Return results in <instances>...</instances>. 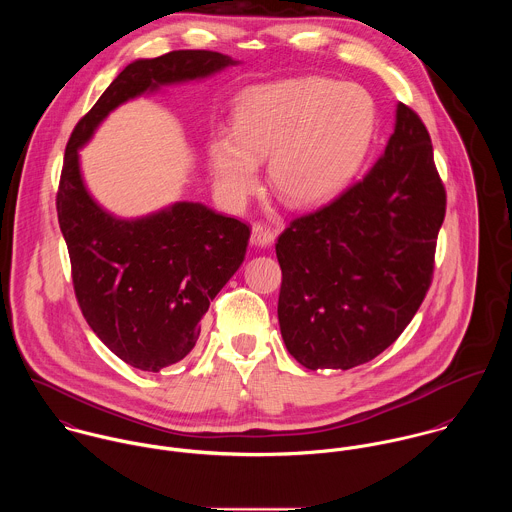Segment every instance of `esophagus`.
<instances>
[{"mask_svg": "<svg viewBox=\"0 0 512 512\" xmlns=\"http://www.w3.org/2000/svg\"><path fill=\"white\" fill-rule=\"evenodd\" d=\"M276 238V230L266 222H254L252 226V244L270 246Z\"/></svg>", "mask_w": 512, "mask_h": 512, "instance_id": "34e87169", "label": "esophagus"}]
</instances>
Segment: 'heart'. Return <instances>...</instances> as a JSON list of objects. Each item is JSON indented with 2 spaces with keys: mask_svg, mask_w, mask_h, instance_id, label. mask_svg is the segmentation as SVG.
I'll use <instances>...</instances> for the list:
<instances>
[{
  "mask_svg": "<svg viewBox=\"0 0 512 512\" xmlns=\"http://www.w3.org/2000/svg\"><path fill=\"white\" fill-rule=\"evenodd\" d=\"M376 126L365 88L303 76L246 88L232 112V138L209 144L220 193L240 203L258 183L256 163L270 159L272 189L293 207L333 199L359 171Z\"/></svg>",
  "mask_w": 512,
  "mask_h": 512,
  "instance_id": "1",
  "label": "heart"
}]
</instances>
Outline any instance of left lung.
<instances>
[{"mask_svg": "<svg viewBox=\"0 0 512 512\" xmlns=\"http://www.w3.org/2000/svg\"><path fill=\"white\" fill-rule=\"evenodd\" d=\"M445 187L430 134L406 104L361 181L280 234L278 319L299 365L353 368L388 349L432 286Z\"/></svg>", "mask_w": 512, "mask_h": 512, "instance_id": "1", "label": "left lung"}]
</instances>
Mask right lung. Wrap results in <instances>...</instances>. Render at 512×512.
I'll list each match as a JSON object with an SVG mask.
<instances>
[{"label": "right lung", "mask_w": 512, "mask_h": 512, "mask_svg": "<svg viewBox=\"0 0 512 512\" xmlns=\"http://www.w3.org/2000/svg\"><path fill=\"white\" fill-rule=\"evenodd\" d=\"M230 65L236 61L215 51H171L134 61L78 120L65 149L57 215L78 307L116 357L147 372L191 353L203 315L244 260L250 228L201 203H175L144 219H116L88 195L78 147L122 102Z\"/></svg>", "instance_id": "obj_1"}]
</instances>
